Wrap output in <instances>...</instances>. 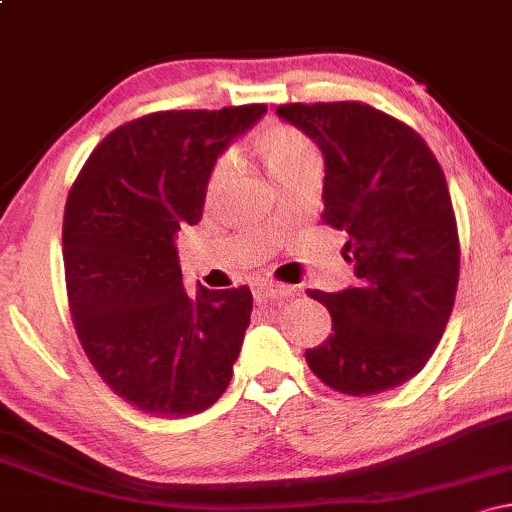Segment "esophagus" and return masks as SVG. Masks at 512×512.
I'll return each mask as SVG.
<instances>
[{"label":"esophagus","mask_w":512,"mask_h":512,"mask_svg":"<svg viewBox=\"0 0 512 512\" xmlns=\"http://www.w3.org/2000/svg\"><path fill=\"white\" fill-rule=\"evenodd\" d=\"M293 289L284 284H274V281H260V284L252 286V296H255L257 303H267L272 298H281V296H291Z\"/></svg>","instance_id":"1"}]
</instances>
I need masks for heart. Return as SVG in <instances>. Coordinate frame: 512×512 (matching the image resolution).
<instances>
[{
	"instance_id": "b5f03b06",
	"label": "heart",
	"mask_w": 512,
	"mask_h": 512,
	"mask_svg": "<svg viewBox=\"0 0 512 512\" xmlns=\"http://www.w3.org/2000/svg\"><path fill=\"white\" fill-rule=\"evenodd\" d=\"M255 146L274 182L289 178L291 173H296L298 168L305 166V163L317 161L313 144H310V139L305 137L301 129L291 125H279V122L264 127L262 132L257 134ZM228 173H231V158H221L214 166V170H211L209 195H214L223 182H226Z\"/></svg>"
}]
</instances>
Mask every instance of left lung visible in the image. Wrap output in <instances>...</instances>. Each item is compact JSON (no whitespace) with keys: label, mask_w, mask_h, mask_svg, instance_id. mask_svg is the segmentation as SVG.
I'll list each match as a JSON object with an SVG mask.
<instances>
[{"label":"left lung","mask_w":512,"mask_h":512,"mask_svg":"<svg viewBox=\"0 0 512 512\" xmlns=\"http://www.w3.org/2000/svg\"><path fill=\"white\" fill-rule=\"evenodd\" d=\"M276 115L325 156L322 219L346 231L356 284L310 291L332 334L305 361L344 395L366 397L414 378L443 337L460 276L448 182L414 129L366 103H289Z\"/></svg>","instance_id":"1"}]
</instances>
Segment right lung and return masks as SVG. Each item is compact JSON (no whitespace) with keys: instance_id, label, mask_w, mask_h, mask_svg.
Masks as SVG:
<instances>
[{"instance_id":"right-lung-1","label":"right lung","mask_w":512,"mask_h":512,"mask_svg":"<svg viewBox=\"0 0 512 512\" xmlns=\"http://www.w3.org/2000/svg\"><path fill=\"white\" fill-rule=\"evenodd\" d=\"M267 105L166 110L113 129L64 207L62 255L74 327L103 383L161 419L223 395L250 325L248 286H182L180 226L202 219L216 158Z\"/></svg>"}]
</instances>
